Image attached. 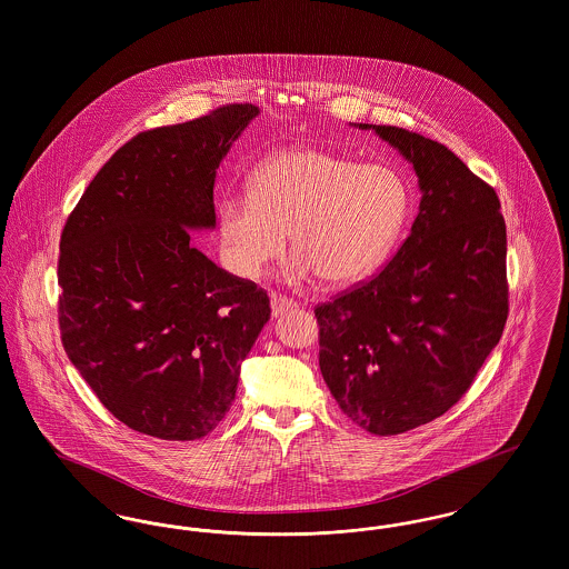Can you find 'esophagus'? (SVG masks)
<instances>
[{"mask_svg": "<svg viewBox=\"0 0 569 569\" xmlns=\"http://www.w3.org/2000/svg\"><path fill=\"white\" fill-rule=\"evenodd\" d=\"M295 307H297L295 300H288V298L281 297V295L271 292V311L274 318H277V316H283L286 311H290V309H295Z\"/></svg>", "mask_w": 569, "mask_h": 569, "instance_id": "esophagus-1", "label": "esophagus"}]
</instances>
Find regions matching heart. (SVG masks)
Segmentation results:
<instances>
[{
  "instance_id": "b5f03b06",
  "label": "heart",
  "mask_w": 569,
  "mask_h": 569,
  "mask_svg": "<svg viewBox=\"0 0 569 569\" xmlns=\"http://www.w3.org/2000/svg\"><path fill=\"white\" fill-rule=\"evenodd\" d=\"M403 177L383 163H356L318 149H288L258 166L249 193L226 191L217 230L226 262L260 277L277 260L288 232L295 253L286 277L322 274L346 286L367 277L395 243L407 216Z\"/></svg>"
}]
</instances>
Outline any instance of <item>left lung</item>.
I'll return each instance as SVG.
<instances>
[{
	"mask_svg": "<svg viewBox=\"0 0 569 569\" xmlns=\"http://www.w3.org/2000/svg\"><path fill=\"white\" fill-rule=\"evenodd\" d=\"M373 130L413 163L420 213L373 279L313 311L330 395L353 425L388 437L459 403L499 343L508 243L499 196L446 144L397 126Z\"/></svg>",
	"mask_w": 569,
	"mask_h": 569,
	"instance_id": "1",
	"label": "left lung"
}]
</instances>
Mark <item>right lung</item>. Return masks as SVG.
I'll use <instances>...</instances> for the list:
<instances>
[{
  "instance_id": "obj_1",
  "label": "right lung",
  "mask_w": 569,
  "mask_h": 569,
  "mask_svg": "<svg viewBox=\"0 0 569 569\" xmlns=\"http://www.w3.org/2000/svg\"><path fill=\"white\" fill-rule=\"evenodd\" d=\"M256 114L253 104H226L136 134L61 230L63 350L100 403L138 433H211L271 318L267 292L219 269L188 230L216 226L217 168Z\"/></svg>"
}]
</instances>
